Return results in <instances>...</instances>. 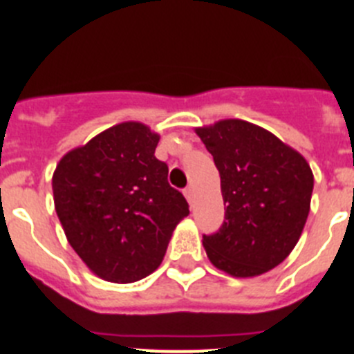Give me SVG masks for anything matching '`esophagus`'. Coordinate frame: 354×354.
<instances>
[{
	"instance_id": "1",
	"label": "esophagus",
	"mask_w": 354,
	"mask_h": 354,
	"mask_svg": "<svg viewBox=\"0 0 354 354\" xmlns=\"http://www.w3.org/2000/svg\"><path fill=\"white\" fill-rule=\"evenodd\" d=\"M184 196H186V200L192 204L193 202V196H195V192H193V187L192 186H187L186 189H184Z\"/></svg>"
}]
</instances>
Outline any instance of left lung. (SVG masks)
<instances>
[{"instance_id": "left-lung-1", "label": "left lung", "mask_w": 354, "mask_h": 354, "mask_svg": "<svg viewBox=\"0 0 354 354\" xmlns=\"http://www.w3.org/2000/svg\"><path fill=\"white\" fill-rule=\"evenodd\" d=\"M220 171L225 221L204 236L214 268L234 278L268 273L287 259L310 212L314 174L298 150L252 122L195 127Z\"/></svg>"}]
</instances>
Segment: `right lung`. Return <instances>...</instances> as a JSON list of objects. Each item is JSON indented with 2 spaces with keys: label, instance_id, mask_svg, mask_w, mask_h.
Instances as JSON below:
<instances>
[{
  "label": "right lung",
  "instance_id": "add662e5",
  "mask_svg": "<svg viewBox=\"0 0 354 354\" xmlns=\"http://www.w3.org/2000/svg\"><path fill=\"white\" fill-rule=\"evenodd\" d=\"M159 134L122 122L68 150L53 174V198L65 237L106 282H138L158 270L175 227L189 214L156 159Z\"/></svg>",
  "mask_w": 354,
  "mask_h": 354
}]
</instances>
